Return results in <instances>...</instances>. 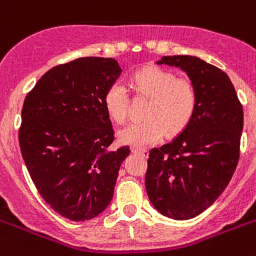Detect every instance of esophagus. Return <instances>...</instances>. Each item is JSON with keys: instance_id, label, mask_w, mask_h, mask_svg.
I'll return each instance as SVG.
<instances>
[{"instance_id": "34e87169", "label": "esophagus", "mask_w": 256, "mask_h": 256, "mask_svg": "<svg viewBox=\"0 0 256 256\" xmlns=\"http://www.w3.org/2000/svg\"><path fill=\"white\" fill-rule=\"evenodd\" d=\"M132 151L134 154L142 155V156H147L148 155V151L146 148H140V147H132Z\"/></svg>"}]
</instances>
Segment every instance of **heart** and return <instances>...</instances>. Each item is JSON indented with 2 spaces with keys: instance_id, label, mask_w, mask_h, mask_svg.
<instances>
[{
  "instance_id": "heart-1",
  "label": "heart",
  "mask_w": 256,
  "mask_h": 256,
  "mask_svg": "<svg viewBox=\"0 0 256 256\" xmlns=\"http://www.w3.org/2000/svg\"><path fill=\"white\" fill-rule=\"evenodd\" d=\"M136 93L150 97L144 110V121L134 122L120 132L121 142L144 147L160 142L166 132L176 135L192 121L196 110V90L188 80L158 67L138 70L130 80ZM128 89L116 82L105 93V109L117 124L128 118Z\"/></svg>"
}]
</instances>
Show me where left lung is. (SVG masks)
<instances>
[{"instance_id":"obj_1","label":"left lung","mask_w":256,"mask_h":256,"mask_svg":"<svg viewBox=\"0 0 256 256\" xmlns=\"http://www.w3.org/2000/svg\"><path fill=\"white\" fill-rule=\"evenodd\" d=\"M156 64L180 68L196 90L192 121L148 155L146 190L154 208L172 220H190L221 196L240 159L243 109L229 76L188 55L163 56Z\"/></svg>"}]
</instances>
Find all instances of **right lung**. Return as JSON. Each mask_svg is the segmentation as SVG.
Segmentation results:
<instances>
[{
	"label": "right lung",
	"mask_w": 256,
	"mask_h": 256,
	"mask_svg": "<svg viewBox=\"0 0 256 256\" xmlns=\"http://www.w3.org/2000/svg\"><path fill=\"white\" fill-rule=\"evenodd\" d=\"M112 58H80L46 72L26 96L20 146L44 201L70 221L102 213L130 147L110 150L105 93L121 76Z\"/></svg>",
	"instance_id": "1"
}]
</instances>
